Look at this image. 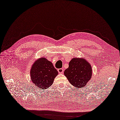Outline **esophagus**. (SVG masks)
Masks as SVG:
<instances>
[{"mask_svg": "<svg viewBox=\"0 0 120 120\" xmlns=\"http://www.w3.org/2000/svg\"><path fill=\"white\" fill-rule=\"evenodd\" d=\"M63 71H64V69L63 68H59L58 69V71L59 73H63Z\"/></svg>", "mask_w": 120, "mask_h": 120, "instance_id": "obj_1", "label": "esophagus"}]
</instances>
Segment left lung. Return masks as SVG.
<instances>
[{
    "label": "left lung",
    "instance_id": "1",
    "mask_svg": "<svg viewBox=\"0 0 120 120\" xmlns=\"http://www.w3.org/2000/svg\"><path fill=\"white\" fill-rule=\"evenodd\" d=\"M64 74L72 86L76 88H82L86 86L91 78V65L84 58H73Z\"/></svg>",
    "mask_w": 120,
    "mask_h": 120
}]
</instances>
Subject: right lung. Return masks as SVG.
I'll list each match as a JSON object with an SVG mask.
<instances>
[{"instance_id": "obj_1", "label": "right lung", "mask_w": 120, "mask_h": 120, "mask_svg": "<svg viewBox=\"0 0 120 120\" xmlns=\"http://www.w3.org/2000/svg\"><path fill=\"white\" fill-rule=\"evenodd\" d=\"M58 72L50 61L45 58L36 60L30 69L31 80L39 89H47L53 84Z\"/></svg>"}]
</instances>
